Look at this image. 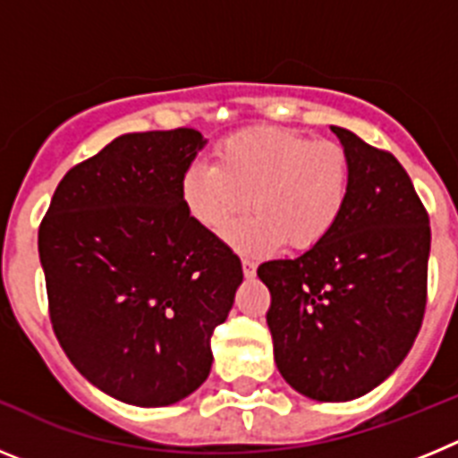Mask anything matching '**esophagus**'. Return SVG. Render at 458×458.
<instances>
[{
	"label": "esophagus",
	"instance_id": "esophagus-1",
	"mask_svg": "<svg viewBox=\"0 0 458 458\" xmlns=\"http://www.w3.org/2000/svg\"><path fill=\"white\" fill-rule=\"evenodd\" d=\"M242 273H245V277H254V273H257V264H254L252 259L242 257Z\"/></svg>",
	"mask_w": 458,
	"mask_h": 458
}]
</instances>
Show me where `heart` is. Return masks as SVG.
Wrapping results in <instances>:
<instances>
[{
  "mask_svg": "<svg viewBox=\"0 0 458 458\" xmlns=\"http://www.w3.org/2000/svg\"><path fill=\"white\" fill-rule=\"evenodd\" d=\"M353 185L351 156L337 141L311 140L279 128H254L222 141L216 163L185 169L181 197L194 220L232 233L238 250L264 252L286 242L311 250L330 236L344 216Z\"/></svg>",
  "mask_w": 458,
  "mask_h": 458,
  "instance_id": "1",
  "label": "heart"
}]
</instances>
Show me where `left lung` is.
<instances>
[{
  "mask_svg": "<svg viewBox=\"0 0 458 458\" xmlns=\"http://www.w3.org/2000/svg\"><path fill=\"white\" fill-rule=\"evenodd\" d=\"M353 185L330 236L295 259L259 266L275 362L293 390L351 402L402 365L422 327L431 226L390 151L333 125Z\"/></svg>",
  "mask_w": 458,
  "mask_h": 458,
  "instance_id": "obj_1",
  "label": "left lung"
}]
</instances>
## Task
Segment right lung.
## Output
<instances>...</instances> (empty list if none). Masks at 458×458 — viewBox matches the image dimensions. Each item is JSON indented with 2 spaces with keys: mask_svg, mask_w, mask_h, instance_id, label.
Segmentation results:
<instances>
[{
  "mask_svg": "<svg viewBox=\"0 0 458 458\" xmlns=\"http://www.w3.org/2000/svg\"><path fill=\"white\" fill-rule=\"evenodd\" d=\"M194 128L121 135L59 181L38 226L47 311L75 369L119 402L169 406L208 378L241 259L188 213Z\"/></svg>",
  "mask_w": 458,
  "mask_h": 458,
  "instance_id": "add662e5",
  "label": "right lung"
}]
</instances>
